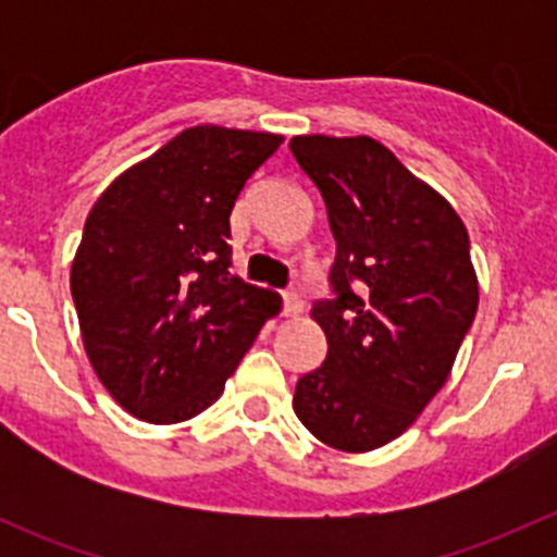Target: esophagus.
I'll return each instance as SVG.
<instances>
[{
    "label": "esophagus",
    "mask_w": 557,
    "mask_h": 557,
    "mask_svg": "<svg viewBox=\"0 0 557 557\" xmlns=\"http://www.w3.org/2000/svg\"><path fill=\"white\" fill-rule=\"evenodd\" d=\"M301 312V296L296 290H285L283 294V314H299Z\"/></svg>",
    "instance_id": "esophagus-1"
}]
</instances>
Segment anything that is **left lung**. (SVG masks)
I'll return each mask as SVG.
<instances>
[{"instance_id":"1","label":"left lung","mask_w":557,"mask_h":557,"mask_svg":"<svg viewBox=\"0 0 557 557\" xmlns=\"http://www.w3.org/2000/svg\"><path fill=\"white\" fill-rule=\"evenodd\" d=\"M320 190L336 256L312 305L329 352L294 409L323 445L367 453L401 436L447 383L476 314L469 234L434 188L372 137L290 139Z\"/></svg>"}]
</instances>
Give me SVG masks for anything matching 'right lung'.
Listing matches in <instances>:
<instances>
[{"mask_svg":"<svg viewBox=\"0 0 557 557\" xmlns=\"http://www.w3.org/2000/svg\"><path fill=\"white\" fill-rule=\"evenodd\" d=\"M283 137L194 126L110 183L88 212L70 288L83 345L110 396L170 425L205 412L280 296L232 274L247 177Z\"/></svg>","mask_w":557,"mask_h":557,"instance_id":"1","label":"right lung"}]
</instances>
